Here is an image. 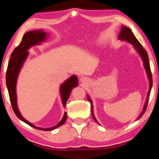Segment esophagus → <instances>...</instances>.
I'll use <instances>...</instances> for the list:
<instances>
[{"label":"esophagus","mask_w":159,"mask_h":159,"mask_svg":"<svg viewBox=\"0 0 159 159\" xmlns=\"http://www.w3.org/2000/svg\"><path fill=\"white\" fill-rule=\"evenodd\" d=\"M80 81H81V82H88V77H80Z\"/></svg>","instance_id":"34e87169"}]
</instances>
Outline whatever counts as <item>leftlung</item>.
<instances>
[{
  "label": "left lung",
  "instance_id": "1",
  "mask_svg": "<svg viewBox=\"0 0 159 159\" xmlns=\"http://www.w3.org/2000/svg\"><path fill=\"white\" fill-rule=\"evenodd\" d=\"M118 39L121 41H126V42L129 43H130V44H132V45H133L134 48L136 50V51L138 52V54L141 57V58H142V61L143 62V66H144L145 71H146L148 79V80H149V90H148V93L146 101H145L144 106H143V111L141 112V114L139 115V116L138 117V119H140L143 114H144L145 111H146L148 102V99H149V96H150V93H151L152 85H153V79H152V74L151 71V68H150L148 56L147 51H145L144 48H143V45L140 44V42L138 40V39L135 38V36L134 35V34L132 33V32L131 31V30H130L129 28L125 27V26H121V29L120 33H119V36H118ZM87 96H88V101L90 102L91 104V113H92L93 118L98 124H99L98 122V121L96 120V119H95L94 114H93V106L92 100H91V98L88 95H87Z\"/></svg>",
  "mask_w": 159,
  "mask_h": 159
}]
</instances>
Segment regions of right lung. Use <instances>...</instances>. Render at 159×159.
<instances>
[{
	"mask_svg": "<svg viewBox=\"0 0 159 159\" xmlns=\"http://www.w3.org/2000/svg\"><path fill=\"white\" fill-rule=\"evenodd\" d=\"M47 32L43 31V30H32L24 34L22 40L19 45H18L16 48L12 52L11 55V58L8 61V68L6 71V86L9 94V98L11 103L12 108L14 110V112L16 114V116L18 117L19 119L24 122L27 124L28 125L31 127L36 128L38 129L44 130V131H50L53 130L56 128H57L62 125H64L65 121H66L67 114L65 112L64 116L61 120L58 123L57 125L54 127L50 128H42L38 127L32 125L27 120L24 118L22 115L21 114L18 108V105H17V96H16V82L17 78H18L19 71H20L21 67L23 66V64L27 59L28 55H29V51H27L30 48L34 46V45H40L41 43L45 42L47 40L48 38ZM78 85V79L76 75H72L69 79H67L64 83H62L60 85V95L61 98V101L63 106H66V101H68L69 96L71 93L73 88H76Z\"/></svg>",
	"mask_w": 159,
	"mask_h": 159,
	"instance_id": "add662e5",
	"label": "right lung"
}]
</instances>
